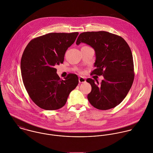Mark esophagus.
I'll use <instances>...</instances> for the list:
<instances>
[{"mask_svg": "<svg viewBox=\"0 0 153 153\" xmlns=\"http://www.w3.org/2000/svg\"><path fill=\"white\" fill-rule=\"evenodd\" d=\"M79 83H85L86 82V80L84 77H80L79 79Z\"/></svg>", "mask_w": 153, "mask_h": 153, "instance_id": "1", "label": "esophagus"}]
</instances>
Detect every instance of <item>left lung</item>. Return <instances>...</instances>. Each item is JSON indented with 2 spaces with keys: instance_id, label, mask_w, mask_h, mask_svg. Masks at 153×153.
<instances>
[{
  "instance_id": "left-lung-1",
  "label": "left lung",
  "mask_w": 153,
  "mask_h": 153,
  "mask_svg": "<svg viewBox=\"0 0 153 153\" xmlns=\"http://www.w3.org/2000/svg\"><path fill=\"white\" fill-rule=\"evenodd\" d=\"M90 45L95 51L96 68L92 75L103 76L101 83L89 78L92 86L88 99L92 106L108 110L118 105L129 91L134 79V62L131 48L124 39L106 32H85L80 33L76 44Z\"/></svg>"
}]
</instances>
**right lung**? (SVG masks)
<instances>
[{
	"label": "right lung",
	"mask_w": 153,
	"mask_h": 153,
	"mask_svg": "<svg viewBox=\"0 0 153 153\" xmlns=\"http://www.w3.org/2000/svg\"><path fill=\"white\" fill-rule=\"evenodd\" d=\"M78 35L77 32L49 33L31 40L23 53L21 70L24 86L32 100L43 109L64 106L79 83L74 74L61 80L55 68L63 62L65 51Z\"/></svg>",
	"instance_id": "right-lung-1"
}]
</instances>
